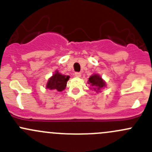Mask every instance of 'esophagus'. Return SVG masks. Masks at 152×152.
<instances>
[{"mask_svg": "<svg viewBox=\"0 0 152 152\" xmlns=\"http://www.w3.org/2000/svg\"><path fill=\"white\" fill-rule=\"evenodd\" d=\"M74 75L76 77H81V76H82V73H81L80 72H76Z\"/></svg>", "mask_w": 152, "mask_h": 152, "instance_id": "1", "label": "esophagus"}]
</instances>
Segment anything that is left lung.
Instances as JSON below:
<instances>
[{
	"instance_id": "1",
	"label": "left lung",
	"mask_w": 152,
	"mask_h": 152,
	"mask_svg": "<svg viewBox=\"0 0 152 152\" xmlns=\"http://www.w3.org/2000/svg\"><path fill=\"white\" fill-rule=\"evenodd\" d=\"M88 83L90 84L92 86H93V89L95 90H99L100 89L103 88L104 87H105L106 84L105 82L102 80V77L100 76H99L98 74H95L93 75V76H90L89 78V80H88Z\"/></svg>"
}]
</instances>
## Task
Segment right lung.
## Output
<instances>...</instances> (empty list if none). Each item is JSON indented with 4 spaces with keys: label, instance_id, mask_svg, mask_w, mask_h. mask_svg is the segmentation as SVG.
Wrapping results in <instances>:
<instances>
[{
    "label": "right lung",
    "instance_id": "1",
    "mask_svg": "<svg viewBox=\"0 0 152 152\" xmlns=\"http://www.w3.org/2000/svg\"><path fill=\"white\" fill-rule=\"evenodd\" d=\"M68 79L69 76H66L65 75H62L56 71L53 75V76L49 79L46 87L50 90H54L58 92H61L65 89Z\"/></svg>",
    "mask_w": 152,
    "mask_h": 152
}]
</instances>
